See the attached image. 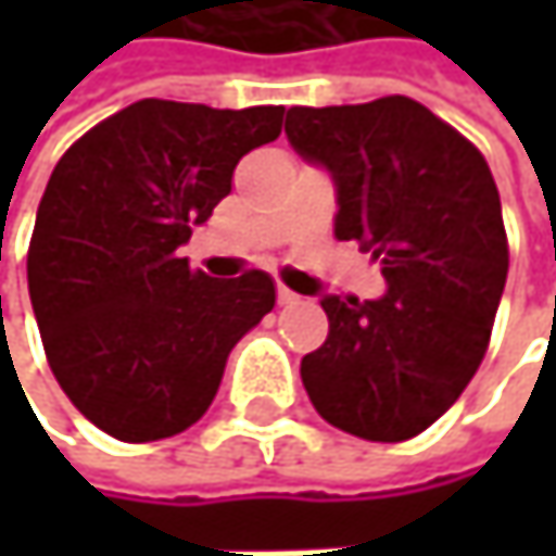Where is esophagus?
<instances>
[{
    "mask_svg": "<svg viewBox=\"0 0 556 556\" xmlns=\"http://www.w3.org/2000/svg\"><path fill=\"white\" fill-rule=\"evenodd\" d=\"M277 302L279 305H295V302H299V295H295L292 289H286V286H277Z\"/></svg>",
    "mask_w": 556,
    "mask_h": 556,
    "instance_id": "obj_1",
    "label": "esophagus"
}]
</instances>
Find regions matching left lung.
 <instances>
[{
	"label": "left lung",
	"mask_w": 556,
	"mask_h": 556,
	"mask_svg": "<svg viewBox=\"0 0 556 556\" xmlns=\"http://www.w3.org/2000/svg\"><path fill=\"white\" fill-rule=\"evenodd\" d=\"M286 138L328 169L334 238L380 261V299L325 295L328 338L302 357L315 412L367 441H408L473 380L496 321L508 244L483 154L408 96L292 105Z\"/></svg>",
	"instance_id": "8db88e82"
}]
</instances>
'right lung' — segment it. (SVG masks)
<instances>
[{
  "label": "right lung",
  "instance_id": "obj_1",
  "mask_svg": "<svg viewBox=\"0 0 556 556\" xmlns=\"http://www.w3.org/2000/svg\"><path fill=\"white\" fill-rule=\"evenodd\" d=\"M282 112L141 99L51 173L28 292L56 383L105 434L144 444L195 425L231 348L274 308L264 270L212 279L179 248L231 192L238 161L277 141Z\"/></svg>",
  "mask_w": 556,
  "mask_h": 556
}]
</instances>
